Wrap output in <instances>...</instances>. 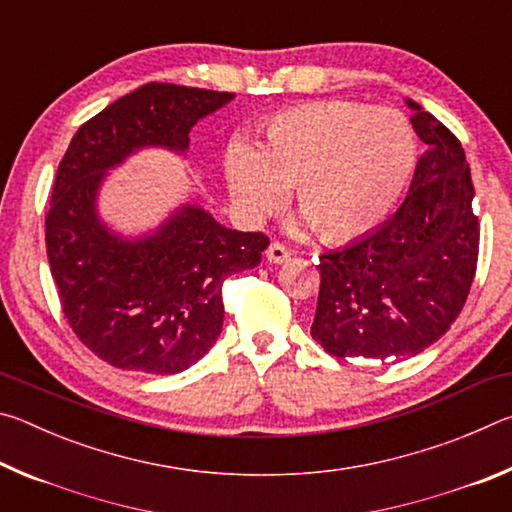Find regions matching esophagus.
Segmentation results:
<instances>
[{
  "label": "esophagus",
  "mask_w": 512,
  "mask_h": 512,
  "mask_svg": "<svg viewBox=\"0 0 512 512\" xmlns=\"http://www.w3.org/2000/svg\"><path fill=\"white\" fill-rule=\"evenodd\" d=\"M289 257H291L289 248L282 246V244H277V241H273V244L266 248V259L271 264H284V262H289Z\"/></svg>",
  "instance_id": "1"
}]
</instances>
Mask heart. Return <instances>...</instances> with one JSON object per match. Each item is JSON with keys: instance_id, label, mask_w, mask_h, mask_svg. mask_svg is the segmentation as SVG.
<instances>
[{"instance_id": "obj_1", "label": "heart", "mask_w": 512, "mask_h": 512, "mask_svg": "<svg viewBox=\"0 0 512 512\" xmlns=\"http://www.w3.org/2000/svg\"><path fill=\"white\" fill-rule=\"evenodd\" d=\"M418 140L400 110L314 101L266 121L257 149L225 155L230 194L248 214L277 210L296 189L302 223L327 244L368 235L409 187Z\"/></svg>"}]
</instances>
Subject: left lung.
Wrapping results in <instances>:
<instances>
[{"instance_id":"left-lung-1","label":"left lung","mask_w":512,"mask_h":512,"mask_svg":"<svg viewBox=\"0 0 512 512\" xmlns=\"http://www.w3.org/2000/svg\"><path fill=\"white\" fill-rule=\"evenodd\" d=\"M404 103L429 149L402 207L377 230L320 255L311 336L339 359L420 354L461 314L476 273L479 219L463 146L420 103Z\"/></svg>"}]
</instances>
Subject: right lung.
I'll use <instances>...</instances> for the list:
<instances>
[{"mask_svg": "<svg viewBox=\"0 0 512 512\" xmlns=\"http://www.w3.org/2000/svg\"><path fill=\"white\" fill-rule=\"evenodd\" d=\"M232 92L146 83L76 131L58 164L45 221L47 257L67 323L121 370L176 375L210 352L223 327V280L255 268L268 239L180 205L137 237L99 214L108 171L142 149L185 155L189 131Z\"/></svg>", "mask_w": 512, "mask_h": 512, "instance_id": "right-lung-1", "label": "right lung"}]
</instances>
